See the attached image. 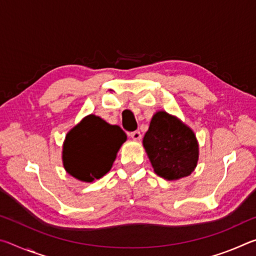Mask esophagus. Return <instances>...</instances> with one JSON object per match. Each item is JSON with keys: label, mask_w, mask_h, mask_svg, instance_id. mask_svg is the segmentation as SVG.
I'll return each mask as SVG.
<instances>
[{"label": "esophagus", "mask_w": 256, "mask_h": 256, "mask_svg": "<svg viewBox=\"0 0 256 256\" xmlns=\"http://www.w3.org/2000/svg\"><path fill=\"white\" fill-rule=\"evenodd\" d=\"M128 136L132 138L133 140H140L141 138V133L140 131H133L128 133Z\"/></svg>", "instance_id": "esophagus-1"}]
</instances>
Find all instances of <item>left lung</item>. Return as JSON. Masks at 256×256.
<instances>
[{
	"label": "left lung",
	"instance_id": "left-lung-1",
	"mask_svg": "<svg viewBox=\"0 0 256 256\" xmlns=\"http://www.w3.org/2000/svg\"><path fill=\"white\" fill-rule=\"evenodd\" d=\"M144 146L154 172L164 180L188 176L196 166L198 144L193 131L166 112L154 115Z\"/></svg>",
	"mask_w": 256,
	"mask_h": 256
}]
</instances>
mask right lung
<instances>
[{"mask_svg": "<svg viewBox=\"0 0 256 256\" xmlns=\"http://www.w3.org/2000/svg\"><path fill=\"white\" fill-rule=\"evenodd\" d=\"M126 140L118 125L89 115L68 133L63 146L66 170L76 178L94 182L110 172L116 154Z\"/></svg>", "mask_w": 256, "mask_h": 256, "instance_id": "right-lung-1", "label": "right lung"}]
</instances>
